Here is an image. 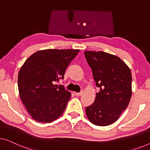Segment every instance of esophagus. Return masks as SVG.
<instances>
[{"mask_svg": "<svg viewBox=\"0 0 150 150\" xmlns=\"http://www.w3.org/2000/svg\"><path fill=\"white\" fill-rule=\"evenodd\" d=\"M82 92H81V93H75L76 96H81V95H82Z\"/></svg>", "mask_w": 150, "mask_h": 150, "instance_id": "1", "label": "esophagus"}]
</instances>
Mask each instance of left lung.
Segmentation results:
<instances>
[{"instance_id":"8db88e82","label":"left lung","mask_w":150,"mask_h":150,"mask_svg":"<svg viewBox=\"0 0 150 150\" xmlns=\"http://www.w3.org/2000/svg\"><path fill=\"white\" fill-rule=\"evenodd\" d=\"M84 56L100 91L94 102L86 108L88 120L94 125L114 123L129 103L132 87L130 68L120 57L104 52L85 51Z\"/></svg>"}]
</instances>
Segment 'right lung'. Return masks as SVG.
I'll return each mask as SVG.
<instances>
[{
	"label": "right lung",
	"mask_w": 150,
	"mask_h": 150,
	"mask_svg": "<svg viewBox=\"0 0 150 150\" xmlns=\"http://www.w3.org/2000/svg\"><path fill=\"white\" fill-rule=\"evenodd\" d=\"M79 51L40 50L32 54L21 68L18 75L20 98L35 121L50 123L64 112L71 93L55 83L63 79L66 68Z\"/></svg>",
	"instance_id": "1"
}]
</instances>
